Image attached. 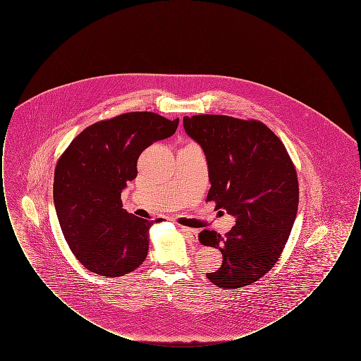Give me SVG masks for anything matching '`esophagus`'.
Returning a JSON list of instances; mask_svg holds the SVG:
<instances>
[{
  "label": "esophagus",
  "instance_id": "1",
  "mask_svg": "<svg viewBox=\"0 0 361 361\" xmlns=\"http://www.w3.org/2000/svg\"><path fill=\"white\" fill-rule=\"evenodd\" d=\"M181 231L188 237L189 240L196 242L199 240V230H195V228H189V227H184L181 226Z\"/></svg>",
  "mask_w": 361,
  "mask_h": 361
}]
</instances>
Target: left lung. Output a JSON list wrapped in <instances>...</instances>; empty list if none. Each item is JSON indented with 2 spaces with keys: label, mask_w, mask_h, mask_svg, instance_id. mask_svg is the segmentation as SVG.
Segmentation results:
<instances>
[{
  "label": "left lung",
  "mask_w": 361,
  "mask_h": 361,
  "mask_svg": "<svg viewBox=\"0 0 361 361\" xmlns=\"http://www.w3.org/2000/svg\"><path fill=\"white\" fill-rule=\"evenodd\" d=\"M185 133L207 158V200L235 218L224 235L203 230L199 240L222 252L207 279L221 288H240L274 268L291 234L299 203L295 166L283 142L261 121L224 115L184 118Z\"/></svg>",
  "instance_id": "1"
}]
</instances>
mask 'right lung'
Wrapping results in <instances>:
<instances>
[{"instance_id":"obj_1","label":"right lung","mask_w":361,"mask_h":361,"mask_svg":"<svg viewBox=\"0 0 361 361\" xmlns=\"http://www.w3.org/2000/svg\"><path fill=\"white\" fill-rule=\"evenodd\" d=\"M178 119L128 112L86 127L58 159L54 204L65 240L87 271L119 277L137 269L149 252L157 221L128 214L121 190L137 177L139 155L172 137Z\"/></svg>"}]
</instances>
